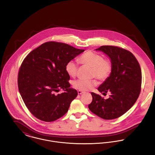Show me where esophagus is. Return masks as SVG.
<instances>
[{"label":"esophagus","mask_w":155,"mask_h":155,"mask_svg":"<svg viewBox=\"0 0 155 155\" xmlns=\"http://www.w3.org/2000/svg\"><path fill=\"white\" fill-rule=\"evenodd\" d=\"M84 92V91H81V90H78V94H82Z\"/></svg>","instance_id":"34e87169"}]
</instances>
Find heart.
<instances>
[{"label": "heart", "mask_w": 155, "mask_h": 155, "mask_svg": "<svg viewBox=\"0 0 155 155\" xmlns=\"http://www.w3.org/2000/svg\"><path fill=\"white\" fill-rule=\"evenodd\" d=\"M81 64L92 67V76H95L100 81H104L109 78L112 70L113 64L110 60L104 59V57L96 52L88 51L78 58ZM78 70L76 62L71 60L67 63L66 71L70 77H74ZM98 84L95 79L84 80L78 79L73 82V87L81 91H88Z\"/></svg>", "instance_id": "heart-1"}]
</instances>
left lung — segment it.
Returning <instances> with one entry per match:
<instances>
[{"label":"left lung","mask_w":155,"mask_h":155,"mask_svg":"<svg viewBox=\"0 0 155 155\" xmlns=\"http://www.w3.org/2000/svg\"><path fill=\"white\" fill-rule=\"evenodd\" d=\"M95 51H102L110 59L113 70L110 76L98 90L110 97L104 99L91 92L92 101L89 109L98 116L106 120L117 118L130 110L140 93L141 70L133 54L123 48L114 46H101Z\"/></svg>","instance_id":"8db88e82"}]
</instances>
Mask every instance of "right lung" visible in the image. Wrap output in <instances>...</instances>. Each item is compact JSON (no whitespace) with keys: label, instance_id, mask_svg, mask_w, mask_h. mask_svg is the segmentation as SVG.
<instances>
[{"label":"right lung","instance_id":"right-lung-1","mask_svg":"<svg viewBox=\"0 0 155 155\" xmlns=\"http://www.w3.org/2000/svg\"><path fill=\"white\" fill-rule=\"evenodd\" d=\"M84 51L64 43L48 42L24 58L18 75V89L26 107L36 118L52 122L67 112L78 92L70 88L66 66ZM61 88L65 92L56 94Z\"/></svg>","mask_w":155,"mask_h":155}]
</instances>
